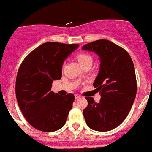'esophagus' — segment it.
<instances>
[{
  "label": "esophagus",
  "mask_w": 152,
  "mask_h": 152,
  "mask_svg": "<svg viewBox=\"0 0 152 152\" xmlns=\"http://www.w3.org/2000/svg\"><path fill=\"white\" fill-rule=\"evenodd\" d=\"M80 97H81L80 95H78V94H75V99H79Z\"/></svg>",
  "instance_id": "34e87169"
}]
</instances>
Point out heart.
<instances>
[{"label":"heart","instance_id":"heart-1","mask_svg":"<svg viewBox=\"0 0 152 152\" xmlns=\"http://www.w3.org/2000/svg\"><path fill=\"white\" fill-rule=\"evenodd\" d=\"M76 58L81 65H83V64L88 63V62H92L91 56L87 54V53H79V54L77 55Z\"/></svg>","mask_w":152,"mask_h":152}]
</instances>
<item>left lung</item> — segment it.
I'll return each mask as SVG.
<instances>
[{
  "label": "left lung",
  "instance_id": "8db88e82",
  "mask_svg": "<svg viewBox=\"0 0 152 152\" xmlns=\"http://www.w3.org/2000/svg\"><path fill=\"white\" fill-rule=\"evenodd\" d=\"M99 57L100 65L93 85L99 92V102L86 97L88 106L83 116L94 131H108L125 121L136 95V78L131 56L120 46L105 39L94 41L82 47Z\"/></svg>",
  "mask_w": 152,
  "mask_h": 152
}]
</instances>
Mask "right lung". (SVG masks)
Instances as JSON below:
<instances>
[{
    "instance_id": "1",
    "label": "right lung",
    "mask_w": 152,
    "mask_h": 152,
    "mask_svg": "<svg viewBox=\"0 0 152 152\" xmlns=\"http://www.w3.org/2000/svg\"><path fill=\"white\" fill-rule=\"evenodd\" d=\"M78 48V44L45 42L27 55L18 69L17 103L27 122L38 131H58L66 122L74 95H58L51 88L53 80L62 78L64 60Z\"/></svg>"
}]
</instances>
